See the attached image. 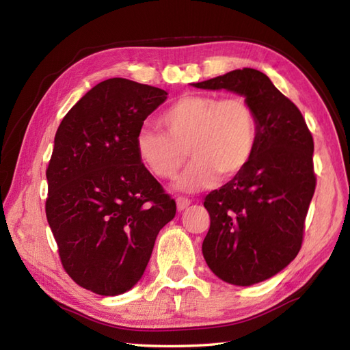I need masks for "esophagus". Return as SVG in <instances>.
<instances>
[{
	"instance_id": "1",
	"label": "esophagus",
	"mask_w": 350,
	"mask_h": 350,
	"mask_svg": "<svg viewBox=\"0 0 350 350\" xmlns=\"http://www.w3.org/2000/svg\"><path fill=\"white\" fill-rule=\"evenodd\" d=\"M176 203H177V211L182 212V211L187 209V207L191 204V200L187 198V197H177Z\"/></svg>"
}]
</instances>
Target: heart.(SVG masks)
<instances>
[{
	"label": "heart",
	"instance_id": "obj_1",
	"mask_svg": "<svg viewBox=\"0 0 350 350\" xmlns=\"http://www.w3.org/2000/svg\"><path fill=\"white\" fill-rule=\"evenodd\" d=\"M165 133L143 128L135 138L139 161L162 180L174 179L189 154L194 162L177 179L176 189L194 192L232 179L247 168L257 146L254 108L242 96L183 94L163 111Z\"/></svg>",
	"mask_w": 350,
	"mask_h": 350
}]
</instances>
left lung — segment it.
Listing matches in <instances>:
<instances>
[{
  "label": "left lung",
  "instance_id": "left-lung-1",
  "mask_svg": "<svg viewBox=\"0 0 350 350\" xmlns=\"http://www.w3.org/2000/svg\"><path fill=\"white\" fill-rule=\"evenodd\" d=\"M245 96L258 122L257 146L242 173L204 198L211 227L203 256L234 286L273 277L298 256L316 189L314 143L298 107L263 72L243 68L192 84Z\"/></svg>",
  "mask_w": 350,
  "mask_h": 350
}]
</instances>
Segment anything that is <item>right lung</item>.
<instances>
[{"instance_id": "add662e5", "label": "right lung", "mask_w": 350, "mask_h": 350, "mask_svg": "<svg viewBox=\"0 0 350 350\" xmlns=\"http://www.w3.org/2000/svg\"><path fill=\"white\" fill-rule=\"evenodd\" d=\"M167 92L124 78L94 85L64 116L46 170V218L78 286L116 296L143 277L176 202L139 161L137 133Z\"/></svg>"}]
</instances>
